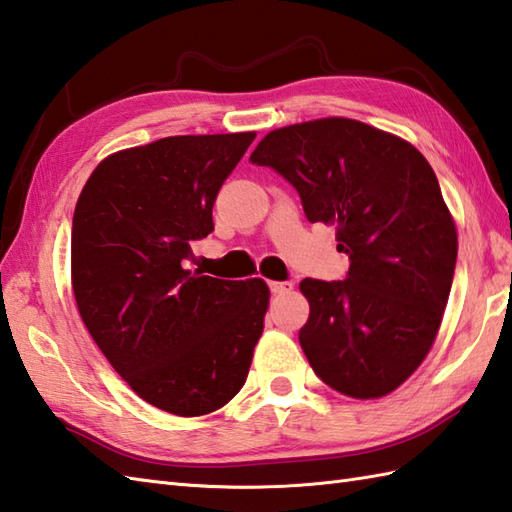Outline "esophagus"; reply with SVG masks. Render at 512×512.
Listing matches in <instances>:
<instances>
[{
    "label": "esophagus",
    "mask_w": 512,
    "mask_h": 512,
    "mask_svg": "<svg viewBox=\"0 0 512 512\" xmlns=\"http://www.w3.org/2000/svg\"><path fill=\"white\" fill-rule=\"evenodd\" d=\"M290 290H292L290 281H270V292H273V295H286Z\"/></svg>",
    "instance_id": "1"
}]
</instances>
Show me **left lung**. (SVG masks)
<instances>
[{"instance_id": "8db88e82", "label": "left lung", "mask_w": 512, "mask_h": 512, "mask_svg": "<svg viewBox=\"0 0 512 512\" xmlns=\"http://www.w3.org/2000/svg\"><path fill=\"white\" fill-rule=\"evenodd\" d=\"M250 162L301 195L310 222L336 226L343 281L303 279V354L325 385L374 400L416 372L447 308L458 231L436 173L407 140L354 118H317L266 134Z\"/></svg>"}]
</instances>
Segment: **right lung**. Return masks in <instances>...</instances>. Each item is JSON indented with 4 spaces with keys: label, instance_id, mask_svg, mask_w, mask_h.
I'll list each match as a JSON object with an SVG mask.
<instances>
[{
    "label": "right lung",
    "instance_id": "obj_1",
    "mask_svg": "<svg viewBox=\"0 0 512 512\" xmlns=\"http://www.w3.org/2000/svg\"><path fill=\"white\" fill-rule=\"evenodd\" d=\"M255 132L169 136L99 162L72 217V290L85 328L149 405L195 418L244 387L264 332V279L184 268Z\"/></svg>",
    "mask_w": 512,
    "mask_h": 512
}]
</instances>
